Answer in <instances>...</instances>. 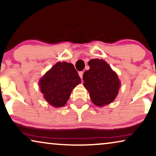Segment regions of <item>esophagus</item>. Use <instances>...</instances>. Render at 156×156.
<instances>
[{
    "mask_svg": "<svg viewBox=\"0 0 156 156\" xmlns=\"http://www.w3.org/2000/svg\"><path fill=\"white\" fill-rule=\"evenodd\" d=\"M83 74H84V72H79V75H80L81 79H82V77H83Z\"/></svg>",
    "mask_w": 156,
    "mask_h": 156,
    "instance_id": "esophagus-1",
    "label": "esophagus"
}]
</instances>
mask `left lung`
Here are the masks:
<instances>
[{"label":"left lung","mask_w":156,"mask_h":156,"mask_svg":"<svg viewBox=\"0 0 156 156\" xmlns=\"http://www.w3.org/2000/svg\"><path fill=\"white\" fill-rule=\"evenodd\" d=\"M88 65L90 68L83 74V80L92 103L98 106L112 103L121 87L118 75L104 59H92Z\"/></svg>","instance_id":"1"}]
</instances>
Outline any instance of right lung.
Wrapping results in <instances>:
<instances>
[{"mask_svg":"<svg viewBox=\"0 0 156 156\" xmlns=\"http://www.w3.org/2000/svg\"><path fill=\"white\" fill-rule=\"evenodd\" d=\"M81 79L71 63L57 62L39 81L44 99L54 107L65 106Z\"/></svg>","mask_w":156,"mask_h":156,"instance_id":"obj_1","label":"right lung"}]
</instances>
